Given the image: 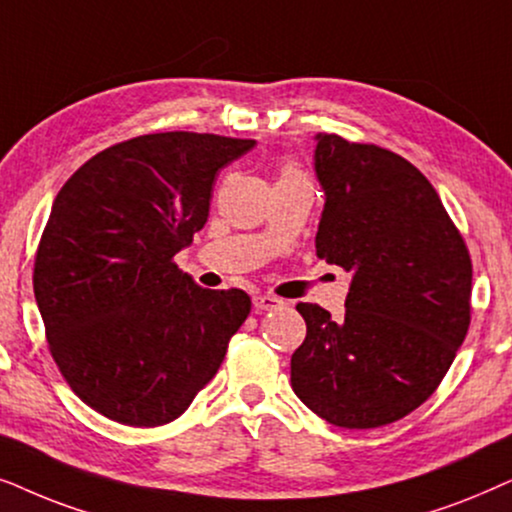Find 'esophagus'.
<instances>
[{"mask_svg":"<svg viewBox=\"0 0 512 512\" xmlns=\"http://www.w3.org/2000/svg\"><path fill=\"white\" fill-rule=\"evenodd\" d=\"M252 304H255L257 311H276V309H283L285 302L281 297H274V295H257L252 299Z\"/></svg>","mask_w":512,"mask_h":512,"instance_id":"1","label":"esophagus"}]
</instances>
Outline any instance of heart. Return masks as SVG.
Segmentation results:
<instances>
[{
    "label": "heart",
    "mask_w": 512,
    "mask_h": 512,
    "mask_svg": "<svg viewBox=\"0 0 512 512\" xmlns=\"http://www.w3.org/2000/svg\"><path fill=\"white\" fill-rule=\"evenodd\" d=\"M290 175H302V173H299V170H297L295 166H283L281 177H290Z\"/></svg>",
    "instance_id": "b5f03b06"
}]
</instances>
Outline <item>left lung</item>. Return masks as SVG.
I'll return each instance as SVG.
<instances>
[{
	"label": "left lung",
	"mask_w": 512,
	"mask_h": 512,
	"mask_svg": "<svg viewBox=\"0 0 512 512\" xmlns=\"http://www.w3.org/2000/svg\"><path fill=\"white\" fill-rule=\"evenodd\" d=\"M316 255L351 274L346 313L299 302V400L342 428H377L431 398L466 339L473 264L431 182L400 154L320 133Z\"/></svg>",
	"instance_id": "left-lung-1"
}]
</instances>
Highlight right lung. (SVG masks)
<instances>
[{"instance_id": "right-lung-1", "label": "right lung", "mask_w": 512, "mask_h": 512, "mask_svg": "<svg viewBox=\"0 0 512 512\" xmlns=\"http://www.w3.org/2000/svg\"><path fill=\"white\" fill-rule=\"evenodd\" d=\"M255 140L149 133L88 159L60 189L34 255V297L60 374L126 426L180 417L250 313L175 255L208 222L215 175Z\"/></svg>"}]
</instances>
